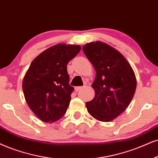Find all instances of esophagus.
<instances>
[{
  "label": "esophagus",
  "mask_w": 158,
  "mask_h": 158,
  "mask_svg": "<svg viewBox=\"0 0 158 158\" xmlns=\"http://www.w3.org/2000/svg\"><path fill=\"white\" fill-rule=\"evenodd\" d=\"M83 87H85V86H76L75 88V91H78L81 90V89H82Z\"/></svg>",
  "instance_id": "obj_1"
}]
</instances>
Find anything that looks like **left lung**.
Instances as JSON below:
<instances>
[{"label": "left lung", "instance_id": "left-lung-1", "mask_svg": "<svg viewBox=\"0 0 158 158\" xmlns=\"http://www.w3.org/2000/svg\"><path fill=\"white\" fill-rule=\"evenodd\" d=\"M83 50L96 71L91 85L95 96L85 106L94 118L110 122L131 102L136 89L135 73L124 56L108 44L92 42L85 44Z\"/></svg>", "mask_w": 158, "mask_h": 158}]
</instances>
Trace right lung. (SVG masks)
I'll list each match as a JSON object with an SVG mask.
<instances>
[{
	"label": "right lung",
	"mask_w": 158,
	"mask_h": 158,
	"mask_svg": "<svg viewBox=\"0 0 158 158\" xmlns=\"http://www.w3.org/2000/svg\"><path fill=\"white\" fill-rule=\"evenodd\" d=\"M77 44H58L36 56L23 81L27 104L44 122H56L66 114L74 90L69 84L67 64L80 52Z\"/></svg>",
	"instance_id": "1"
}]
</instances>
